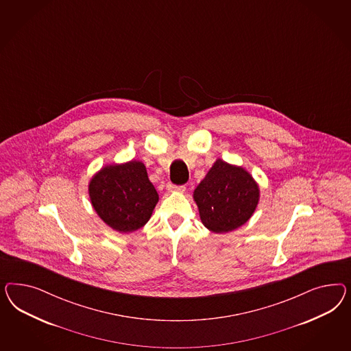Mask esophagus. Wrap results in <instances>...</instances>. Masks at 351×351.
I'll list each match as a JSON object with an SVG mask.
<instances>
[{
	"instance_id": "1",
	"label": "esophagus",
	"mask_w": 351,
	"mask_h": 351,
	"mask_svg": "<svg viewBox=\"0 0 351 351\" xmlns=\"http://www.w3.org/2000/svg\"><path fill=\"white\" fill-rule=\"evenodd\" d=\"M166 189L169 193H184L185 191V186H179V185H173V184H171L169 182L167 185H166Z\"/></svg>"
}]
</instances>
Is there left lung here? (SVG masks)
<instances>
[{
	"label": "left lung",
	"mask_w": 351,
	"mask_h": 351,
	"mask_svg": "<svg viewBox=\"0 0 351 351\" xmlns=\"http://www.w3.org/2000/svg\"><path fill=\"white\" fill-rule=\"evenodd\" d=\"M88 195L99 217L119 233L143 228L160 199L140 160L104 166L91 178Z\"/></svg>",
	"instance_id": "left-lung-1"
}]
</instances>
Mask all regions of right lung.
Listing matches in <instances>:
<instances>
[{"instance_id":"add662e5","label":"right lung","mask_w":351,"mask_h":351,"mask_svg":"<svg viewBox=\"0 0 351 351\" xmlns=\"http://www.w3.org/2000/svg\"><path fill=\"white\" fill-rule=\"evenodd\" d=\"M202 223L213 233H229L255 213L260 189L243 167L219 160L193 193Z\"/></svg>"}]
</instances>
